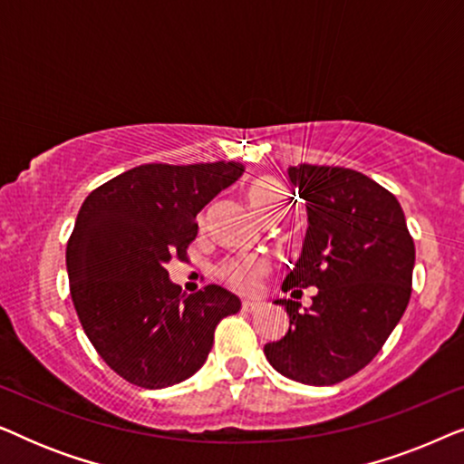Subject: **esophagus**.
I'll use <instances>...</instances> for the list:
<instances>
[{
    "instance_id": "obj_1",
    "label": "esophagus",
    "mask_w": 464,
    "mask_h": 464,
    "mask_svg": "<svg viewBox=\"0 0 464 464\" xmlns=\"http://www.w3.org/2000/svg\"><path fill=\"white\" fill-rule=\"evenodd\" d=\"M262 306V304L259 302H251V300H245L243 302V306H240V310H243V313H256V310Z\"/></svg>"
}]
</instances>
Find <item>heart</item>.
<instances>
[{"label": "heart", "mask_w": 464, "mask_h": 464, "mask_svg": "<svg viewBox=\"0 0 464 464\" xmlns=\"http://www.w3.org/2000/svg\"><path fill=\"white\" fill-rule=\"evenodd\" d=\"M246 198H249L253 211L259 219L283 218L287 208V192L272 177H257L246 188ZM268 272V262L259 256H240L226 259L219 266V276L240 294H253L259 287V281Z\"/></svg>", "instance_id": "1"}]
</instances>
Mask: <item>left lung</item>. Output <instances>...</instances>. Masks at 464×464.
I'll return each instance as SVG.
<instances>
[{
	"label": "left lung",
	"instance_id": "1",
	"mask_svg": "<svg viewBox=\"0 0 464 464\" xmlns=\"http://www.w3.org/2000/svg\"><path fill=\"white\" fill-rule=\"evenodd\" d=\"M289 179L306 200L308 230L283 291L316 287V295L304 310L276 300L289 332L264 353L297 382L338 384L376 357L408 308L414 240L399 200L359 170L297 164Z\"/></svg>",
	"mask_w": 464,
	"mask_h": 464
}]
</instances>
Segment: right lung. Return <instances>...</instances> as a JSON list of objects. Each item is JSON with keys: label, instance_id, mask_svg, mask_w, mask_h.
<instances>
[{"label": "right lung", "instance_id": "obj_1", "mask_svg": "<svg viewBox=\"0 0 464 464\" xmlns=\"http://www.w3.org/2000/svg\"><path fill=\"white\" fill-rule=\"evenodd\" d=\"M238 162L141 164L92 189L67 243L69 291L88 340L126 382L167 389L207 361L240 310L219 285L183 295L164 268L188 259L196 215L243 175Z\"/></svg>", "mask_w": 464, "mask_h": 464}]
</instances>
